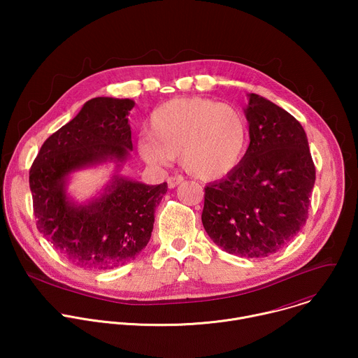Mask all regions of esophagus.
Instances as JSON below:
<instances>
[{"label":"esophagus","instance_id":"1","mask_svg":"<svg viewBox=\"0 0 358 358\" xmlns=\"http://www.w3.org/2000/svg\"><path fill=\"white\" fill-rule=\"evenodd\" d=\"M182 177L181 176H174V177H170L169 180H167V184H169V188H176L178 184H181L182 182Z\"/></svg>","mask_w":358,"mask_h":358}]
</instances>
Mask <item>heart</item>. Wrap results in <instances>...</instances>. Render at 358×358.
<instances>
[{
  "instance_id": "obj_1",
  "label": "heart",
  "mask_w": 358,
  "mask_h": 358,
  "mask_svg": "<svg viewBox=\"0 0 358 358\" xmlns=\"http://www.w3.org/2000/svg\"><path fill=\"white\" fill-rule=\"evenodd\" d=\"M137 150L151 167H169L174 157L191 176L214 181L232 173L248 147V124L234 106L203 97H178L150 116Z\"/></svg>"
}]
</instances>
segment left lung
Here are the masks:
<instances>
[{
    "label": "left lung",
    "mask_w": 358,
    "mask_h": 358,
    "mask_svg": "<svg viewBox=\"0 0 358 358\" xmlns=\"http://www.w3.org/2000/svg\"><path fill=\"white\" fill-rule=\"evenodd\" d=\"M249 145L239 166L206 187L202 225L241 258H265L308 220L316 170L301 124L273 101L248 93Z\"/></svg>",
    "instance_id": "1"
}]
</instances>
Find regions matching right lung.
<instances>
[{
	"label": "right lung",
	"mask_w": 358,
	"mask_h": 358,
	"mask_svg": "<svg viewBox=\"0 0 358 358\" xmlns=\"http://www.w3.org/2000/svg\"><path fill=\"white\" fill-rule=\"evenodd\" d=\"M131 99L94 97L42 144L29 171L38 231L72 264L108 271L133 261L147 246L167 182L147 185L120 171L133 150ZM108 162L110 182L79 203L67 191L71 176Z\"/></svg>",
	"instance_id": "1"
}]
</instances>
